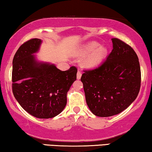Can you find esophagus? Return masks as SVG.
<instances>
[{
  "label": "esophagus",
  "instance_id": "34e87169",
  "mask_svg": "<svg viewBox=\"0 0 152 152\" xmlns=\"http://www.w3.org/2000/svg\"><path fill=\"white\" fill-rule=\"evenodd\" d=\"M81 77H82V72H81L80 70H78L77 73V80H80Z\"/></svg>",
  "mask_w": 152,
  "mask_h": 152
}]
</instances>
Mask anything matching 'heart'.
<instances>
[{"mask_svg":"<svg viewBox=\"0 0 152 152\" xmlns=\"http://www.w3.org/2000/svg\"><path fill=\"white\" fill-rule=\"evenodd\" d=\"M81 55L90 54L83 61V66L86 68H92L98 66L107 55V49L104 46H100L99 43L92 41L88 43L80 50Z\"/></svg>","mask_w":152,"mask_h":152,"instance_id":"obj_1","label":"heart"}]
</instances>
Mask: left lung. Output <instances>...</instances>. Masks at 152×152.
Returning a JSON list of instances; mask_svg holds the SVG:
<instances>
[{"label":"left lung","mask_w":152,"mask_h":152,"mask_svg":"<svg viewBox=\"0 0 152 152\" xmlns=\"http://www.w3.org/2000/svg\"><path fill=\"white\" fill-rule=\"evenodd\" d=\"M111 41L113 50L107 59L97 68L84 70L81 77L87 105L99 117L121 113L136 99L140 88L136 53L120 39Z\"/></svg>","instance_id":"1"}]
</instances>
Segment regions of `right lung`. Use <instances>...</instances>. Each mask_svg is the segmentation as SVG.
<instances>
[{
  "instance_id": "1",
  "label": "right lung",
  "mask_w": 152,
  "mask_h": 152,
  "mask_svg": "<svg viewBox=\"0 0 152 152\" xmlns=\"http://www.w3.org/2000/svg\"><path fill=\"white\" fill-rule=\"evenodd\" d=\"M41 43V39H31L16 51L12 61V92L25 111L48 119L65 108L66 95L76 80L77 69L71 66L61 71L53 64L37 62L32 54L39 50Z\"/></svg>"
}]
</instances>
